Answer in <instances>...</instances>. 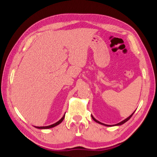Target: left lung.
<instances>
[{
  "label": "left lung",
  "instance_id": "obj_1",
  "mask_svg": "<svg viewBox=\"0 0 157 157\" xmlns=\"http://www.w3.org/2000/svg\"><path fill=\"white\" fill-rule=\"evenodd\" d=\"M134 113H133L132 114V115L129 117H128L127 118H126V119L125 120H124V121H122V122H119V123H118V124H115V125H122V124H124V123H125L126 122H127L128 120H129L130 119V118L132 117V116L133 115V114H134ZM92 119L95 121V122H98V123H99V124H103V125H105V126H109V125H107V124H103V123H101V122H99L98 121H97L96 119V118H95L92 115ZM114 126V125H113Z\"/></svg>",
  "mask_w": 157,
  "mask_h": 157
}]
</instances>
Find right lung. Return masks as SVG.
Returning <instances> with one entry per match:
<instances>
[{
  "instance_id": "add662e5",
  "label": "right lung",
  "mask_w": 157,
  "mask_h": 157,
  "mask_svg": "<svg viewBox=\"0 0 157 157\" xmlns=\"http://www.w3.org/2000/svg\"><path fill=\"white\" fill-rule=\"evenodd\" d=\"M64 118H65V115H63V117L62 118H61V119H60L59 121H58L57 122L54 123V124H53L50 125V126H35V128H39V129H48V128H53V127H54V126H57V125L59 124L60 123L63 121Z\"/></svg>"
}]
</instances>
